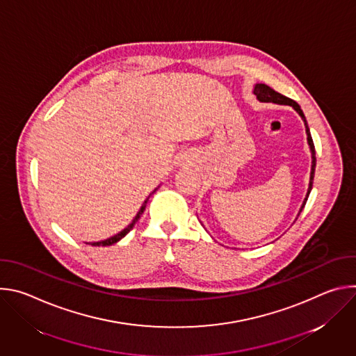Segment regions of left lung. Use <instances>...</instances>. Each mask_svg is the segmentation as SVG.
Instances as JSON below:
<instances>
[{
  "label": "left lung",
  "instance_id": "obj_1",
  "mask_svg": "<svg viewBox=\"0 0 356 356\" xmlns=\"http://www.w3.org/2000/svg\"><path fill=\"white\" fill-rule=\"evenodd\" d=\"M253 94L257 95V98L261 101V103H273V104H279V106H290L302 120L304 122V127H306V134H307V143L310 146V152H312V172H310V183H309V188H307V194H306V198H304L302 204L300 207V211L297 214V217L300 216L301 210L304 209V206H306L307 202V198L310 195V191L313 188V180H314V172H316V149H314V143H313V138H312V134H310V128H309V124H307V120L306 117H304V113L301 111L300 106L296 103V101H293L291 98L275 91L272 87H269L268 84H264V83H257L255 87H253ZM297 220V218H296Z\"/></svg>",
  "mask_w": 356,
  "mask_h": 356
}]
</instances>
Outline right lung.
Returning a JSON list of instances; mask_svg holds the SVG:
<instances>
[{
  "label": "right lung",
  "instance_id": "right-lung-1",
  "mask_svg": "<svg viewBox=\"0 0 356 356\" xmlns=\"http://www.w3.org/2000/svg\"><path fill=\"white\" fill-rule=\"evenodd\" d=\"M158 188H155L154 190V193L156 191ZM150 197V195H149ZM149 197L143 201V204H142V207L139 209V211L136 213V216L134 217V220H132V222L128 225V227H125L121 232H118L117 235H114V236H111V238H107V239H104V241H98V242H90V245H92V246H110V245H114V243H117L118 241H121L134 227H135V224L138 222V220L140 218V216L143 214V211H145V209H146V204H147V200H149Z\"/></svg>",
  "mask_w": 356,
  "mask_h": 356
}]
</instances>
